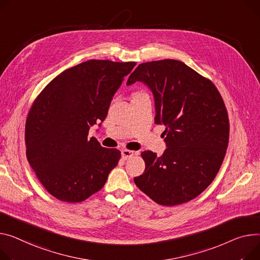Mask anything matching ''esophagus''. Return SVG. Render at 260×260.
Returning <instances> with one entry per match:
<instances>
[{
  "mask_svg": "<svg viewBox=\"0 0 260 260\" xmlns=\"http://www.w3.org/2000/svg\"><path fill=\"white\" fill-rule=\"evenodd\" d=\"M134 154H135V152L132 151V150H128V149L121 150V155H122V159H123V160L131 159Z\"/></svg>",
  "mask_w": 260,
  "mask_h": 260,
  "instance_id": "1",
  "label": "esophagus"
}]
</instances>
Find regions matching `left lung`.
<instances>
[{"label":"left lung","instance_id":"obj_1","mask_svg":"<svg viewBox=\"0 0 260 260\" xmlns=\"http://www.w3.org/2000/svg\"><path fill=\"white\" fill-rule=\"evenodd\" d=\"M144 83L153 96L154 122L165 125L161 157L141 153L143 175L135 184L163 206L189 202L208 187L220 168L229 141V119L215 85L175 59L138 66L126 84Z\"/></svg>","mask_w":260,"mask_h":260}]
</instances>
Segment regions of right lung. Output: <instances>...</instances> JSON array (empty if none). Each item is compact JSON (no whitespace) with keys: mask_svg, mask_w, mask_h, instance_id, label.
<instances>
[{"mask_svg":"<svg viewBox=\"0 0 260 260\" xmlns=\"http://www.w3.org/2000/svg\"><path fill=\"white\" fill-rule=\"evenodd\" d=\"M135 66L81 62L56 76L33 102L26 121V154L50 194L78 203L105 186L121 153L88 135L106 119L115 93Z\"/></svg>","mask_w":260,"mask_h":260,"instance_id":"right-lung-1","label":"right lung"}]
</instances>
